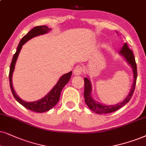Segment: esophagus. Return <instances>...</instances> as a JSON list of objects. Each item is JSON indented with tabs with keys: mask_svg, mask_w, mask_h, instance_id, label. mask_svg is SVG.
Here are the masks:
<instances>
[{
	"mask_svg": "<svg viewBox=\"0 0 146 146\" xmlns=\"http://www.w3.org/2000/svg\"><path fill=\"white\" fill-rule=\"evenodd\" d=\"M83 71V67L81 65H77L73 70V75H80Z\"/></svg>",
	"mask_w": 146,
	"mask_h": 146,
	"instance_id": "34e87169",
	"label": "esophagus"
}]
</instances>
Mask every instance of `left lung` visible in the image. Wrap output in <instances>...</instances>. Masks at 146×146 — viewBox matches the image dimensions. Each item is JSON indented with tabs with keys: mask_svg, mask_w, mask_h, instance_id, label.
<instances>
[{
	"mask_svg": "<svg viewBox=\"0 0 146 146\" xmlns=\"http://www.w3.org/2000/svg\"><path fill=\"white\" fill-rule=\"evenodd\" d=\"M117 33L118 34L117 32ZM119 54L125 59L128 65L131 66L132 71H133V81L131 85V90H130L127 96L121 103H118V104L115 105L102 104L101 103L98 102V101H96L93 98L92 95H91V92H92V85H91L90 79H89L88 76H87L88 77H85V102L87 104V106L89 107V108L91 110H92L93 112L96 113H108L113 112L116 110H119L121 107L125 106L127 102H129V101L130 100V99H131L132 95L133 93L137 79V66L136 63H135V58H134L133 51L129 48V46H128L127 42H125L119 51Z\"/></svg>",
	"mask_w": 146,
	"mask_h": 146,
	"instance_id": "8db88e82",
	"label": "left lung"
}]
</instances>
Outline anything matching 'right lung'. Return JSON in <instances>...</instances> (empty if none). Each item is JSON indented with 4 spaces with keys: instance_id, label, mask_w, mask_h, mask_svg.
<instances>
[{
    "instance_id": "add662e5",
    "label": "right lung",
    "mask_w": 146,
    "mask_h": 146,
    "mask_svg": "<svg viewBox=\"0 0 146 146\" xmlns=\"http://www.w3.org/2000/svg\"><path fill=\"white\" fill-rule=\"evenodd\" d=\"M51 30V29L48 28L45 25H42V26H37L34 27L29 32L27 33L26 35H25L21 40L20 42H19L18 46H17V51L15 54L13 56L12 62H11V67H10V71H9V81H10V87H11V91L17 102L19 104H21L22 106L25 107V108L28 109V110L33 111L35 112L38 113H42L47 111L50 110L52 109L56 104L59 102L60 96H61V91L64 86L69 82V79H71V76L72 74V71H70L69 73H65L62 75L60 77L59 81L56 83V85L53 87V89L48 92L47 94L46 95L44 98L38 100L37 101H35V102H25V101L23 100L22 99L19 98L17 96V94L15 92L14 88L13 86V81H12V77L13 72H14L15 64H16L17 58L19 57V53L21 48L23 47V45L25 43L29 40L31 38H34L35 36H37L39 35H42L48 33L49 31Z\"/></svg>"
}]
</instances>
